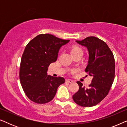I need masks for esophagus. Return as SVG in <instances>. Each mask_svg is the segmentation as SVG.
<instances>
[{"label":"esophagus","instance_id":"34e87169","mask_svg":"<svg viewBox=\"0 0 127 127\" xmlns=\"http://www.w3.org/2000/svg\"><path fill=\"white\" fill-rule=\"evenodd\" d=\"M66 81L67 83H72L73 82V81L71 79H66Z\"/></svg>","mask_w":127,"mask_h":127}]
</instances>
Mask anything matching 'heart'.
I'll return each instance as SVG.
<instances>
[{
	"mask_svg": "<svg viewBox=\"0 0 127 127\" xmlns=\"http://www.w3.org/2000/svg\"><path fill=\"white\" fill-rule=\"evenodd\" d=\"M71 54H72V55L77 54L79 53H82L83 54V50L81 48H80L79 47L77 46H74L71 48L70 50Z\"/></svg>",
	"mask_w": 127,
	"mask_h": 127,
	"instance_id": "heart-1",
	"label": "heart"
}]
</instances>
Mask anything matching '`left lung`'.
<instances>
[{
    "label": "left lung",
    "instance_id": "obj_1",
    "mask_svg": "<svg viewBox=\"0 0 127 127\" xmlns=\"http://www.w3.org/2000/svg\"><path fill=\"white\" fill-rule=\"evenodd\" d=\"M76 41L87 48L89 60L85 71L93 79L86 88L80 81H77L79 89L72 98L81 106H94L107 96L113 83L115 76L114 55L105 41L94 36Z\"/></svg>",
    "mask_w": 127,
    "mask_h": 127
}]
</instances>
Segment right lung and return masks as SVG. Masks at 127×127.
<instances>
[{"mask_svg": "<svg viewBox=\"0 0 127 127\" xmlns=\"http://www.w3.org/2000/svg\"><path fill=\"white\" fill-rule=\"evenodd\" d=\"M69 40L50 34H40L29 41L21 61L20 79L28 98L39 104L51 101L58 87L65 83L64 77L48 75V67L57 61L61 47Z\"/></svg>", "mask_w": 127, "mask_h": 127, "instance_id": "obj_1", "label": "right lung"}]
</instances>
